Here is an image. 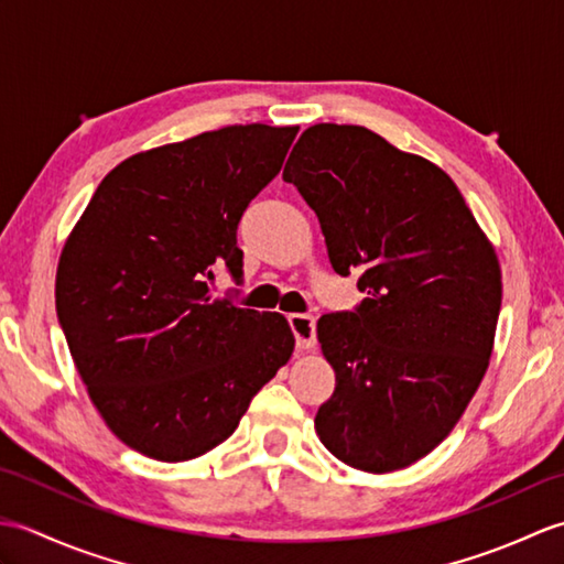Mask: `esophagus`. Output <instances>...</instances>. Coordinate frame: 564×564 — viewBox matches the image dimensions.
<instances>
[{
    "label": "esophagus",
    "instance_id": "obj_1",
    "mask_svg": "<svg viewBox=\"0 0 564 564\" xmlns=\"http://www.w3.org/2000/svg\"><path fill=\"white\" fill-rule=\"evenodd\" d=\"M289 325L293 329L295 344L301 351L315 349L317 344V334H315V317L310 315H289Z\"/></svg>",
    "mask_w": 564,
    "mask_h": 564
}]
</instances>
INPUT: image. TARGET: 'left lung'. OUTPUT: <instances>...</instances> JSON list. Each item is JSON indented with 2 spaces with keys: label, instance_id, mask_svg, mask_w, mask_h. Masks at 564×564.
<instances>
[{
  "label": "left lung",
  "instance_id": "obj_1",
  "mask_svg": "<svg viewBox=\"0 0 564 564\" xmlns=\"http://www.w3.org/2000/svg\"><path fill=\"white\" fill-rule=\"evenodd\" d=\"M361 305L319 317L337 388L315 429L366 473H392L458 424L492 356L501 271L451 176L361 126L319 123L283 170Z\"/></svg>",
  "mask_w": 564,
  "mask_h": 564
}]
</instances>
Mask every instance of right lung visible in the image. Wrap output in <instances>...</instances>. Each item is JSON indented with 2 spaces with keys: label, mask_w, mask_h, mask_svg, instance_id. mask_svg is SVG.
<instances>
[{
  "label": "right lung",
  "mask_w": 564,
  "mask_h": 564,
  "mask_svg": "<svg viewBox=\"0 0 564 564\" xmlns=\"http://www.w3.org/2000/svg\"><path fill=\"white\" fill-rule=\"evenodd\" d=\"M297 128L227 126L133 154L104 176L65 242L55 305L104 422L154 460L232 436L293 354L283 315L210 295L242 273L237 225L281 172Z\"/></svg>",
  "instance_id": "right-lung-1"
}]
</instances>
